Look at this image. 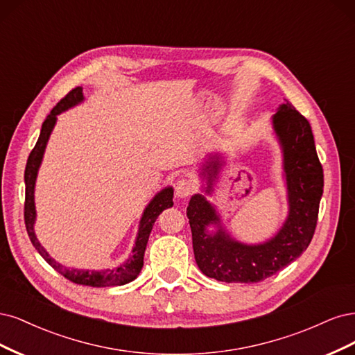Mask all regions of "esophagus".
<instances>
[{"label":"esophagus","instance_id":"esophagus-1","mask_svg":"<svg viewBox=\"0 0 355 355\" xmlns=\"http://www.w3.org/2000/svg\"><path fill=\"white\" fill-rule=\"evenodd\" d=\"M194 189H196V186L190 178H181L175 184V194L178 198H187L194 191Z\"/></svg>","mask_w":355,"mask_h":355}]
</instances>
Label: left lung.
I'll use <instances>...</instances> for the list:
<instances>
[{"label":"left lung","mask_w":355,"mask_h":355,"mask_svg":"<svg viewBox=\"0 0 355 355\" xmlns=\"http://www.w3.org/2000/svg\"><path fill=\"white\" fill-rule=\"evenodd\" d=\"M272 123L284 153L291 207L288 220L270 242L246 246L228 239L221 227L214 236L207 234L205 228L211 223H218V216L203 196H193L187 216L194 259L205 276L227 283L262 282L289 266L311 242L324 182L311 125L289 101L280 106ZM216 166V161L208 162L209 180L215 175Z\"/></svg>","instance_id":"obj_1"}]
</instances>
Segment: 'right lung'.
<instances>
[{"instance_id": "obj_1", "label": "right lung", "mask_w": 355, "mask_h": 355, "mask_svg": "<svg viewBox=\"0 0 355 355\" xmlns=\"http://www.w3.org/2000/svg\"><path fill=\"white\" fill-rule=\"evenodd\" d=\"M84 93H83V87H76L72 91H69L57 105L53 107L50 112V115L47 116L42 122V128L40 139L35 144V147L32 148V152L28 157L26 168H25V225H26V232L31 239L32 245L35 246V249L40 252V255L49 262V264L55 270L59 271L62 276H64L67 280H71L76 284H83V286H91V288H107V286H121L125 283L132 282L139 272L141 271L143 267V258H144V250L147 246V240L148 236H150V232L153 228V224L156 218L159 216L164 209L171 208L174 205L173 196L174 191L173 189H165L161 193H157L155 199L148 203V207L144 211L143 218L140 221V230H139V237H137L135 246L132 249V255L128 258V261L122 264L118 268L113 270H103V271H85V270H69L57 262L45 252V249L41 246L38 242V239L33 233V221H35V203H33V187H35V180H37V173L41 164V159L45 150V146H47L49 137L51 134V130L55 123V116L59 115L60 112L72 107L76 103L83 101Z\"/></svg>"}]
</instances>
